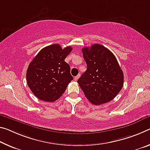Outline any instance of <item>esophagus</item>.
<instances>
[{
	"label": "esophagus",
	"mask_w": 150,
	"mask_h": 150,
	"mask_svg": "<svg viewBox=\"0 0 150 150\" xmlns=\"http://www.w3.org/2000/svg\"><path fill=\"white\" fill-rule=\"evenodd\" d=\"M79 77H80V74L77 75V76H75V77H74V79H75V81H77V80H78V79H79Z\"/></svg>",
	"instance_id": "esophagus-1"
}]
</instances>
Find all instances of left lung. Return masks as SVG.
Listing matches in <instances>:
<instances>
[{"label": "left lung", "instance_id": "8db88e82", "mask_svg": "<svg viewBox=\"0 0 150 150\" xmlns=\"http://www.w3.org/2000/svg\"><path fill=\"white\" fill-rule=\"evenodd\" d=\"M82 53L87 67L77 83L85 97L94 105L111 101L123 85V71L115 55L99 44L84 47Z\"/></svg>", "mask_w": 150, "mask_h": 150}]
</instances>
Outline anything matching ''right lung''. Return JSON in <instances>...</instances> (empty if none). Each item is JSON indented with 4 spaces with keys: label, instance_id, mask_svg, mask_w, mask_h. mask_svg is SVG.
I'll use <instances>...</instances> for the list:
<instances>
[{
    "label": "right lung",
    "instance_id": "1",
    "mask_svg": "<svg viewBox=\"0 0 150 150\" xmlns=\"http://www.w3.org/2000/svg\"><path fill=\"white\" fill-rule=\"evenodd\" d=\"M71 51L70 46L62 49L59 44L49 45L41 49L30 63L27 83L38 99L53 102L65 91L73 80L70 67L65 61Z\"/></svg>",
    "mask_w": 150,
    "mask_h": 150
}]
</instances>
